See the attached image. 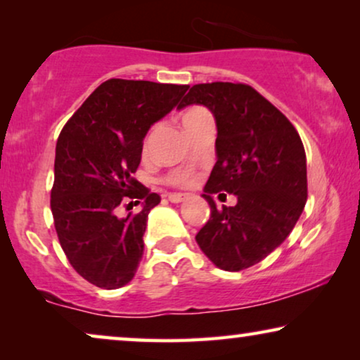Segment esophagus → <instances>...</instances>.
<instances>
[{"mask_svg": "<svg viewBox=\"0 0 360 360\" xmlns=\"http://www.w3.org/2000/svg\"><path fill=\"white\" fill-rule=\"evenodd\" d=\"M188 196L190 195H185V193H170L169 200L172 201V203H181V201H185Z\"/></svg>", "mask_w": 360, "mask_h": 360, "instance_id": "obj_1", "label": "esophagus"}]
</instances>
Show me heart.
<instances>
[{"label":"heart","mask_w":360,"mask_h":360,"mask_svg":"<svg viewBox=\"0 0 360 360\" xmlns=\"http://www.w3.org/2000/svg\"><path fill=\"white\" fill-rule=\"evenodd\" d=\"M208 115L203 108H193V110L186 111L185 116H184V127L188 126L190 122H193L195 120H198V117ZM154 136H155V127H152V129L147 132L146 137H144V150H149V147L152 144V141H154ZM169 181L172 184H188L191 181V175L190 174H185V172H179V174H174L169 179Z\"/></svg>","instance_id":"heart-1"}]
</instances>
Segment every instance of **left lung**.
I'll return each instance as SVG.
<instances>
[{
	"label": "left lung",
	"mask_w": 360,
	"mask_h": 360,
	"mask_svg": "<svg viewBox=\"0 0 360 360\" xmlns=\"http://www.w3.org/2000/svg\"><path fill=\"white\" fill-rule=\"evenodd\" d=\"M203 105L216 121V164L203 188L211 216L196 243L216 267H252L287 239L308 198L307 155L297 129L272 103L244 83L193 85L179 110ZM226 191L234 207L215 208Z\"/></svg>",
	"instance_id": "1"
}]
</instances>
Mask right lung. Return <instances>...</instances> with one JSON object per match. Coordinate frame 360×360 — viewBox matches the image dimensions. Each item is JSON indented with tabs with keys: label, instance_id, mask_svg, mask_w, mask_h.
Listing matches in <instances>:
<instances>
[{
	"label": "right lung",
	"instance_id": "right-lung-1",
	"mask_svg": "<svg viewBox=\"0 0 360 360\" xmlns=\"http://www.w3.org/2000/svg\"><path fill=\"white\" fill-rule=\"evenodd\" d=\"M188 85L111 78L78 108L57 139L51 210L72 267L100 288L124 287L144 254L147 216L160 203L134 176L142 141ZM139 214L120 219L130 201Z\"/></svg>",
	"mask_w": 360,
	"mask_h": 360
}]
</instances>
